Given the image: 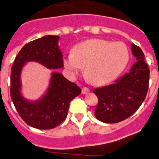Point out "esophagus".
Wrapping results in <instances>:
<instances>
[{
	"label": "esophagus",
	"instance_id": "1",
	"mask_svg": "<svg viewBox=\"0 0 159 159\" xmlns=\"http://www.w3.org/2000/svg\"><path fill=\"white\" fill-rule=\"evenodd\" d=\"M81 93H82V94H87V93H89V89L88 88H86V87H84L81 89Z\"/></svg>",
	"mask_w": 159,
	"mask_h": 159
}]
</instances>
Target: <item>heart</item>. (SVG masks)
Masks as SVG:
<instances>
[{"instance_id": "heart-1", "label": "heart", "mask_w": 159, "mask_h": 159, "mask_svg": "<svg viewBox=\"0 0 159 159\" xmlns=\"http://www.w3.org/2000/svg\"><path fill=\"white\" fill-rule=\"evenodd\" d=\"M129 52L126 45L103 39H90L77 44L72 53L63 59L70 76L84 68L87 79L96 85H103L118 78L127 66Z\"/></svg>"}]
</instances>
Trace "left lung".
Segmentation results:
<instances>
[{"mask_svg": "<svg viewBox=\"0 0 159 159\" xmlns=\"http://www.w3.org/2000/svg\"><path fill=\"white\" fill-rule=\"evenodd\" d=\"M136 62L129 72L107 86L93 89L99 103L95 116L104 123H117L133 115L145 100L148 90L150 70L144 54L138 46L131 44Z\"/></svg>", "mask_w": 159, "mask_h": 159, "instance_id": "obj_1", "label": "left lung"}]
</instances>
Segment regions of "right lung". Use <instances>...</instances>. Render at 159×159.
Wrapping results in <instances>:
<instances>
[{"label":"right lung","instance_id":"1","mask_svg":"<svg viewBox=\"0 0 159 159\" xmlns=\"http://www.w3.org/2000/svg\"><path fill=\"white\" fill-rule=\"evenodd\" d=\"M59 40V36L46 35L27 43L18 53L11 67V100L23 121L38 129H50L61 124L67 116L70 101L81 93L76 84L55 70L48 88L39 99L27 100L22 93L21 74L27 63L36 62L52 70L63 67Z\"/></svg>","mask_w":159,"mask_h":159}]
</instances>
